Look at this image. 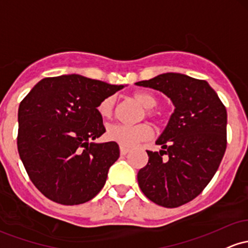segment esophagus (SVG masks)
Wrapping results in <instances>:
<instances>
[{
    "label": "esophagus",
    "mask_w": 248,
    "mask_h": 248,
    "mask_svg": "<svg viewBox=\"0 0 248 248\" xmlns=\"http://www.w3.org/2000/svg\"><path fill=\"white\" fill-rule=\"evenodd\" d=\"M128 152H129L128 148H126V147L124 146H120V154L121 155H126Z\"/></svg>",
    "instance_id": "1"
}]
</instances>
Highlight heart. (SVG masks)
I'll use <instances>...</instances> for the list:
<instances>
[{"label": "heart", "instance_id": "b5f03b06", "mask_svg": "<svg viewBox=\"0 0 248 248\" xmlns=\"http://www.w3.org/2000/svg\"><path fill=\"white\" fill-rule=\"evenodd\" d=\"M133 97L143 108H146V116L152 119H160L161 113L154 108L157 105V99L154 95L143 93V92H138V93L133 94ZM114 109H115V99H114V96L106 97L97 105V111H99L100 116L102 119H110L114 114ZM152 134H153L152 127L146 122L134 124V126L121 124H110L107 128V132H106V137H107L108 140L114 141V142L124 147H133L138 145L141 141L148 140L152 137Z\"/></svg>", "mask_w": 248, "mask_h": 248}]
</instances>
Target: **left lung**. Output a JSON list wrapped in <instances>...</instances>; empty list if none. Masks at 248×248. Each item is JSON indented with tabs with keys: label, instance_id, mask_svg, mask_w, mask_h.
<instances>
[{
	"label": "left lung",
	"instance_id": "obj_1",
	"mask_svg": "<svg viewBox=\"0 0 248 248\" xmlns=\"http://www.w3.org/2000/svg\"><path fill=\"white\" fill-rule=\"evenodd\" d=\"M137 84L162 92L175 106L156 140L162 151H147L139 186L156 205L179 207L197 198L219 168L227 146L226 107L205 80L185 74L166 73Z\"/></svg>",
	"mask_w": 248,
	"mask_h": 248
}]
</instances>
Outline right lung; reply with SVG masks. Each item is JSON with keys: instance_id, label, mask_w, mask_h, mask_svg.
Returning <instances> with one entry per match:
<instances>
[{"instance_id": "right-lung-1", "label": "right lung", "mask_w": 248, "mask_h": 248, "mask_svg": "<svg viewBox=\"0 0 248 248\" xmlns=\"http://www.w3.org/2000/svg\"><path fill=\"white\" fill-rule=\"evenodd\" d=\"M124 88L84 78H46L18 107L17 149L29 179L54 202L93 199L120 156L114 141L94 143L106 132L97 105Z\"/></svg>"}]
</instances>
